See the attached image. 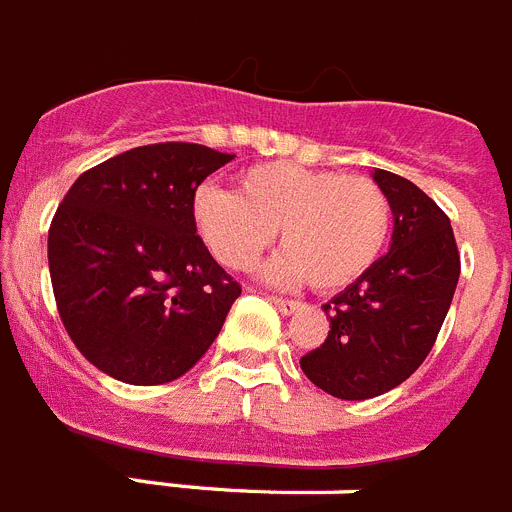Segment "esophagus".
I'll use <instances>...</instances> for the list:
<instances>
[{"label":"esophagus","instance_id":"esophagus-1","mask_svg":"<svg viewBox=\"0 0 512 512\" xmlns=\"http://www.w3.org/2000/svg\"><path fill=\"white\" fill-rule=\"evenodd\" d=\"M272 303L277 305L285 316H290V313H295V310L300 308V300H292V298H282V295H272Z\"/></svg>","mask_w":512,"mask_h":512}]
</instances>
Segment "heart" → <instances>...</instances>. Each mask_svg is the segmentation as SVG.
I'll list each match as a JSON object with an SVG mask.
<instances>
[{
	"label": "heart",
	"mask_w": 512,
	"mask_h": 512,
	"mask_svg": "<svg viewBox=\"0 0 512 512\" xmlns=\"http://www.w3.org/2000/svg\"><path fill=\"white\" fill-rule=\"evenodd\" d=\"M196 233L230 269H248L279 230L285 251L266 274L279 282L305 277L313 290L352 285L378 261L391 233L386 191L365 176L261 163L238 176V194L202 186L191 202Z\"/></svg>",
	"instance_id": "b5f03b06"
}]
</instances>
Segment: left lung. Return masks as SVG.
<instances>
[{
  "label": "left lung",
  "instance_id": "left-lung-1",
  "mask_svg": "<svg viewBox=\"0 0 512 512\" xmlns=\"http://www.w3.org/2000/svg\"><path fill=\"white\" fill-rule=\"evenodd\" d=\"M393 212L386 256L323 305L331 331L300 368L336 399L362 401L404 383L430 355L461 274L448 214L412 181L375 170Z\"/></svg>",
  "mask_w": 512,
  "mask_h": 512
}]
</instances>
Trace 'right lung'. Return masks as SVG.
Instances as JSON below:
<instances>
[{
    "instance_id": "right-lung-1",
    "label": "right lung",
    "mask_w": 512,
    "mask_h": 512,
    "mask_svg": "<svg viewBox=\"0 0 512 512\" xmlns=\"http://www.w3.org/2000/svg\"><path fill=\"white\" fill-rule=\"evenodd\" d=\"M233 157L144 144L85 170L56 209L48 272L61 323L116 381H176L220 334L240 285L196 235L191 202Z\"/></svg>"
}]
</instances>
